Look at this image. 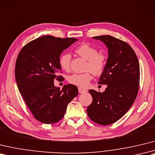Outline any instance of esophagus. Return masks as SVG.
Instances as JSON below:
<instances>
[{
  "instance_id": "34e87169",
  "label": "esophagus",
  "mask_w": 155,
  "mask_h": 155,
  "mask_svg": "<svg viewBox=\"0 0 155 155\" xmlns=\"http://www.w3.org/2000/svg\"><path fill=\"white\" fill-rule=\"evenodd\" d=\"M78 92L80 94H84V93L87 92V90H84V89H82L81 88H78Z\"/></svg>"
}]
</instances>
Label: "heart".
<instances>
[{
  "label": "heart",
  "instance_id": "b5f03b06",
  "mask_svg": "<svg viewBox=\"0 0 155 155\" xmlns=\"http://www.w3.org/2000/svg\"><path fill=\"white\" fill-rule=\"evenodd\" d=\"M75 52L82 58L87 61L85 71L82 74H73L69 77L71 84L76 85L80 88H86L92 79V73L95 76H100L106 69L107 56L103 53H99L98 49L87 44H82L75 49ZM71 55L70 53H63L59 60V65L61 69L68 71L71 68Z\"/></svg>",
  "mask_w": 155,
  "mask_h": 155
}]
</instances>
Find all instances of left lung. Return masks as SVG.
<instances>
[{
  "instance_id": "1",
  "label": "left lung",
  "mask_w": 155,
  "mask_h": 155,
  "mask_svg": "<svg viewBox=\"0 0 155 155\" xmlns=\"http://www.w3.org/2000/svg\"><path fill=\"white\" fill-rule=\"evenodd\" d=\"M108 49L106 69L99 84H106L103 92L89 90L92 102L87 114L95 123L107 125L123 117L135 102L139 87V63L135 51L126 42L111 35L93 37Z\"/></svg>"
}]
</instances>
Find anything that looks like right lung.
Returning a JSON list of instances; mask_svg holds the SVG:
<instances>
[{"label":"right lung","instance_id":"1","mask_svg":"<svg viewBox=\"0 0 155 155\" xmlns=\"http://www.w3.org/2000/svg\"><path fill=\"white\" fill-rule=\"evenodd\" d=\"M76 38L51 35L38 38L23 47L15 65V78L20 94L34 117L45 124L59 121L67 107L78 94L73 84L62 89L54 86V80L62 79L59 60L64 49Z\"/></svg>","mask_w":155,"mask_h":155}]
</instances>
